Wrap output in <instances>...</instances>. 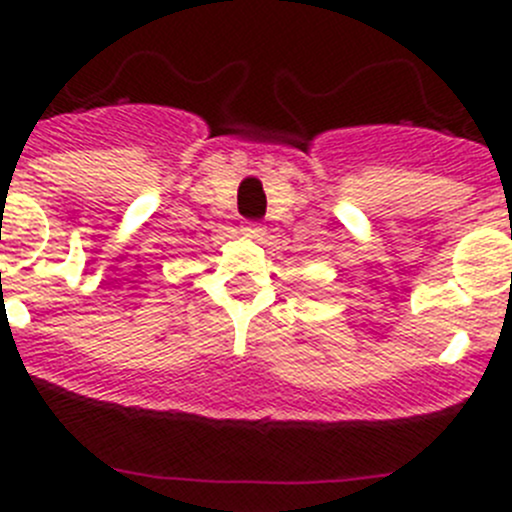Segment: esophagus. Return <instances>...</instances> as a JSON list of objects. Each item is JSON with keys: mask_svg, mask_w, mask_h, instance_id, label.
Segmentation results:
<instances>
[{"mask_svg": "<svg viewBox=\"0 0 512 512\" xmlns=\"http://www.w3.org/2000/svg\"><path fill=\"white\" fill-rule=\"evenodd\" d=\"M245 235L252 237V240H262V237H265V225H262V223H247L245 225Z\"/></svg>", "mask_w": 512, "mask_h": 512, "instance_id": "esophagus-1", "label": "esophagus"}]
</instances>
